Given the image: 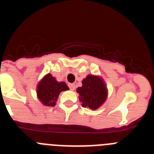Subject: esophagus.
<instances>
[{"label": "esophagus", "instance_id": "1", "mask_svg": "<svg viewBox=\"0 0 154 154\" xmlns=\"http://www.w3.org/2000/svg\"><path fill=\"white\" fill-rule=\"evenodd\" d=\"M69 89H71V90H74L75 88V85H74V84H69Z\"/></svg>", "mask_w": 154, "mask_h": 154}]
</instances>
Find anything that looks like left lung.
<instances>
[{
	"label": "left lung",
	"mask_w": 154,
	"mask_h": 154,
	"mask_svg": "<svg viewBox=\"0 0 154 154\" xmlns=\"http://www.w3.org/2000/svg\"><path fill=\"white\" fill-rule=\"evenodd\" d=\"M83 107L91 109L99 108L106 99L107 91L103 82L99 77L89 75L82 80V86L77 89Z\"/></svg>",
	"instance_id": "left-lung-1"
}]
</instances>
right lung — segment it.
<instances>
[{
    "label": "right lung",
    "mask_w": 154,
    "mask_h": 154,
    "mask_svg": "<svg viewBox=\"0 0 154 154\" xmlns=\"http://www.w3.org/2000/svg\"><path fill=\"white\" fill-rule=\"evenodd\" d=\"M68 89L69 88L65 82H58L51 74H48L38 85L37 94L43 104L48 106H54L59 93Z\"/></svg>",
    "instance_id": "add662e5"
}]
</instances>
